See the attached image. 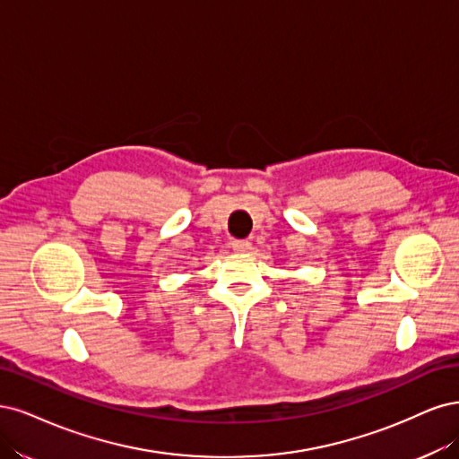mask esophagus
Here are the masks:
<instances>
[{
	"label": "esophagus",
	"instance_id": "34e87169",
	"mask_svg": "<svg viewBox=\"0 0 459 459\" xmlns=\"http://www.w3.org/2000/svg\"><path fill=\"white\" fill-rule=\"evenodd\" d=\"M232 249L234 251H247V249H251V244L247 242V240H232Z\"/></svg>",
	"mask_w": 459,
	"mask_h": 459
}]
</instances>
